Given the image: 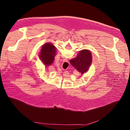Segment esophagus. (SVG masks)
<instances>
[{"instance_id":"1","label":"esophagus","mask_w":130,"mask_h":130,"mask_svg":"<svg viewBox=\"0 0 130 130\" xmlns=\"http://www.w3.org/2000/svg\"><path fill=\"white\" fill-rule=\"evenodd\" d=\"M63 62H68V60H67V58H64L63 59Z\"/></svg>"}]
</instances>
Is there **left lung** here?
I'll return each mask as SVG.
<instances>
[{"instance_id": "1", "label": "left lung", "mask_w": 130, "mask_h": 130, "mask_svg": "<svg viewBox=\"0 0 130 130\" xmlns=\"http://www.w3.org/2000/svg\"><path fill=\"white\" fill-rule=\"evenodd\" d=\"M55 55V46L51 43H46L42 46L40 57L45 65L49 66L54 62Z\"/></svg>"}]
</instances>
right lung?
<instances>
[{
  "instance_id": "obj_1",
  "label": "right lung",
  "mask_w": 130,
  "mask_h": 130,
  "mask_svg": "<svg viewBox=\"0 0 130 130\" xmlns=\"http://www.w3.org/2000/svg\"><path fill=\"white\" fill-rule=\"evenodd\" d=\"M92 54L89 50H82L77 56L70 61L71 63L78 72L82 74L87 72L92 63Z\"/></svg>"
}]
</instances>
